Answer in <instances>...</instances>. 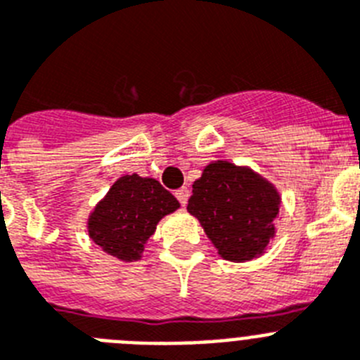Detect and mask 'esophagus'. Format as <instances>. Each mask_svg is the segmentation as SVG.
Wrapping results in <instances>:
<instances>
[{
  "label": "esophagus",
  "mask_w": 360,
  "mask_h": 360,
  "mask_svg": "<svg viewBox=\"0 0 360 360\" xmlns=\"http://www.w3.org/2000/svg\"><path fill=\"white\" fill-rule=\"evenodd\" d=\"M176 198L178 202L182 203L184 207H186L187 200H189V189H187V187H180V189L176 191Z\"/></svg>",
  "instance_id": "34e87169"
}]
</instances>
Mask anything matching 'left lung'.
Instances as JSON below:
<instances>
[{"label":"left lung","mask_w":360,"mask_h":360,"mask_svg":"<svg viewBox=\"0 0 360 360\" xmlns=\"http://www.w3.org/2000/svg\"><path fill=\"white\" fill-rule=\"evenodd\" d=\"M281 195L272 182L229 160L203 167L193 184L187 211L203 227L218 254L227 262L243 263L263 256L276 238Z\"/></svg>","instance_id":"obj_1"}]
</instances>
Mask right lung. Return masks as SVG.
<instances>
[{"label":"right lung","mask_w":360,"mask_h":360,"mask_svg":"<svg viewBox=\"0 0 360 360\" xmlns=\"http://www.w3.org/2000/svg\"><path fill=\"white\" fill-rule=\"evenodd\" d=\"M178 207V200L155 178L122 174L88 216V236L120 262H139L158 221Z\"/></svg>","instance_id":"add662e5"}]
</instances>
